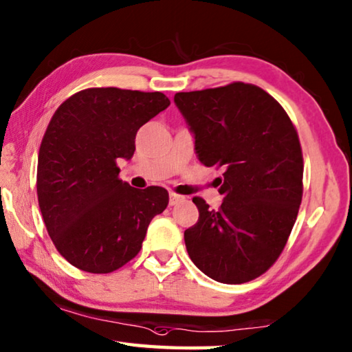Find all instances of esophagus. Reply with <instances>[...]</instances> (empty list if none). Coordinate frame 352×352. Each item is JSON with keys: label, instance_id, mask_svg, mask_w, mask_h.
Instances as JSON below:
<instances>
[{"label": "esophagus", "instance_id": "esophagus-1", "mask_svg": "<svg viewBox=\"0 0 352 352\" xmlns=\"http://www.w3.org/2000/svg\"><path fill=\"white\" fill-rule=\"evenodd\" d=\"M184 197L183 195H180V194H175V192H170L169 194V205L170 206H174V205H177L178 201H182Z\"/></svg>", "mask_w": 352, "mask_h": 352}]
</instances>
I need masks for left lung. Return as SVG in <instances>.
Masks as SVG:
<instances>
[{
    "label": "left lung",
    "mask_w": 352,
    "mask_h": 352,
    "mask_svg": "<svg viewBox=\"0 0 352 352\" xmlns=\"http://www.w3.org/2000/svg\"><path fill=\"white\" fill-rule=\"evenodd\" d=\"M174 100L200 163L223 170L219 210L192 199L199 220L184 231L189 258L214 281H252L283 253L300 210L305 163L296 129L281 104L252 83L177 93Z\"/></svg>",
    "instance_id": "1"
}]
</instances>
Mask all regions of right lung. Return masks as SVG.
Masks as SVG:
<instances>
[{
  "mask_svg": "<svg viewBox=\"0 0 352 352\" xmlns=\"http://www.w3.org/2000/svg\"><path fill=\"white\" fill-rule=\"evenodd\" d=\"M169 104L160 91L87 88L52 115L38 151L37 195L51 241L71 265L111 273L140 253L169 194L122 182L118 160L133 157L136 132Z\"/></svg>",
  "mask_w": 352,
  "mask_h": 352,
  "instance_id": "right-lung-1",
  "label": "right lung"
}]
</instances>
